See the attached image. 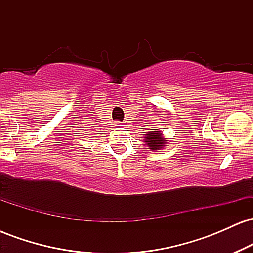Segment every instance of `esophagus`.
Returning a JSON list of instances; mask_svg holds the SVG:
<instances>
[{"label":"esophagus","instance_id":"34e87169","mask_svg":"<svg viewBox=\"0 0 253 253\" xmlns=\"http://www.w3.org/2000/svg\"><path fill=\"white\" fill-rule=\"evenodd\" d=\"M114 125H115V126H117V127H123V126H124L123 123H120V121H115Z\"/></svg>","mask_w":253,"mask_h":253}]
</instances>
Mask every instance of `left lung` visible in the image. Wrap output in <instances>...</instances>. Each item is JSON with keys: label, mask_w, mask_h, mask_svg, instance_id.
Listing matches in <instances>:
<instances>
[{"label": "left lung", "mask_w": 253, "mask_h": 253, "mask_svg": "<svg viewBox=\"0 0 253 253\" xmlns=\"http://www.w3.org/2000/svg\"><path fill=\"white\" fill-rule=\"evenodd\" d=\"M145 143L147 144L150 150H161L164 146L165 140L162 138V133L157 132V130H152L149 134H146Z\"/></svg>", "instance_id": "left-lung-1"}]
</instances>
